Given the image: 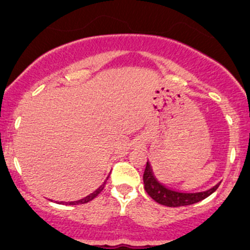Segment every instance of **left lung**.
<instances>
[{
    "label": "left lung",
    "mask_w": 250,
    "mask_h": 250,
    "mask_svg": "<svg viewBox=\"0 0 250 250\" xmlns=\"http://www.w3.org/2000/svg\"><path fill=\"white\" fill-rule=\"evenodd\" d=\"M143 184H145L146 192H147L150 198L154 199L157 203L167 207L189 206V204H194L197 202L203 201L210 194L214 193L220 185L217 184L211 188L207 189V191L196 192V193H184V192L174 191V189L165 187L164 185H162L155 179L152 167H150V164L148 162L147 165H146L145 172H143Z\"/></svg>",
    "instance_id": "1"
}]
</instances>
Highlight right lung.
<instances>
[{"mask_svg": "<svg viewBox=\"0 0 250 250\" xmlns=\"http://www.w3.org/2000/svg\"><path fill=\"white\" fill-rule=\"evenodd\" d=\"M104 185H105V181L103 182V185H101V186L98 187V188L96 189L95 192H92V193L88 194V196H86L85 198L80 199V201H74V202H61V203H62V204H65V206H76V204H85V203H87V202L92 201L93 198H96V197H97L98 194H100L101 192H102V189L104 188Z\"/></svg>", "mask_w": 250, "mask_h": 250, "instance_id": "add662e5", "label": "right lung"}]
</instances>
